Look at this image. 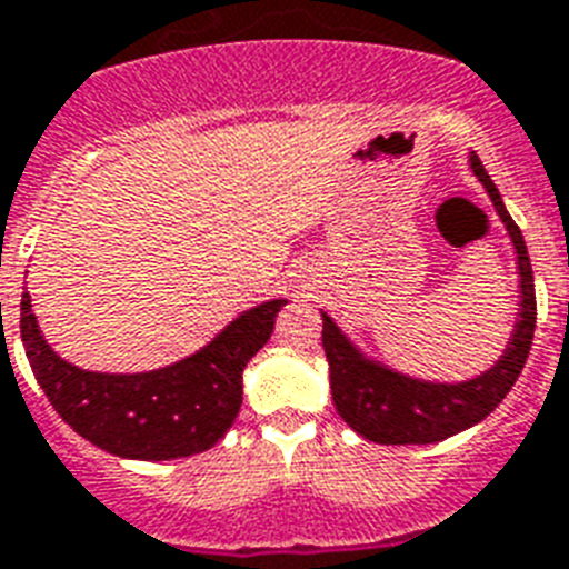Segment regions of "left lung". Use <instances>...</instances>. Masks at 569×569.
I'll return each instance as SVG.
<instances>
[{
	"label": "left lung",
	"instance_id": "left-lung-1",
	"mask_svg": "<svg viewBox=\"0 0 569 569\" xmlns=\"http://www.w3.org/2000/svg\"><path fill=\"white\" fill-rule=\"evenodd\" d=\"M468 168L486 189L497 218L506 227L515 267H518V317L511 326L503 355L486 372L465 380H425L392 369L351 340L328 311L322 313V349L328 360L331 398L340 419L369 442L378 445H433L480 425L497 403L509 396L527 363L535 335V279L527 243L518 223L506 211L503 197L468 150Z\"/></svg>",
	"mask_w": 569,
	"mask_h": 569
}]
</instances>
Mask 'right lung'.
Wrapping results in <instances>:
<instances>
[{
	"label": "right lung",
	"instance_id": "add662e5",
	"mask_svg": "<svg viewBox=\"0 0 569 569\" xmlns=\"http://www.w3.org/2000/svg\"><path fill=\"white\" fill-rule=\"evenodd\" d=\"M284 296L252 305L177 363L150 372H92L51 349L22 290L20 335L28 363L60 419L96 448L121 459L166 462L194 457L227 436L243 401V369L264 349Z\"/></svg>",
	"mask_w": 569,
	"mask_h": 569
}]
</instances>
